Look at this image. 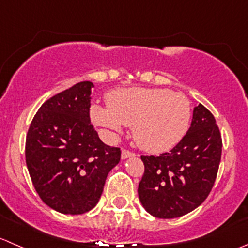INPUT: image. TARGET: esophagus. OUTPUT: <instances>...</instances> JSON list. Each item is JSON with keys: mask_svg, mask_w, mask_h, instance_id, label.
Segmentation results:
<instances>
[{"mask_svg": "<svg viewBox=\"0 0 248 248\" xmlns=\"http://www.w3.org/2000/svg\"><path fill=\"white\" fill-rule=\"evenodd\" d=\"M136 156V154L133 151H129L127 149H122V153H121V157L122 158H128V157H133Z\"/></svg>", "mask_w": 248, "mask_h": 248, "instance_id": "obj_1", "label": "esophagus"}]
</instances>
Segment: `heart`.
<instances>
[{
  "instance_id": "obj_1",
  "label": "heart",
  "mask_w": 248,
  "mask_h": 248,
  "mask_svg": "<svg viewBox=\"0 0 248 248\" xmlns=\"http://www.w3.org/2000/svg\"><path fill=\"white\" fill-rule=\"evenodd\" d=\"M108 109L93 105L95 124L120 133L122 124L132 127L136 143L150 153L173 148L188 131L190 102L183 93L166 88H127L107 97Z\"/></svg>"
}]
</instances>
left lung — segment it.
<instances>
[{
	"mask_svg": "<svg viewBox=\"0 0 248 248\" xmlns=\"http://www.w3.org/2000/svg\"><path fill=\"white\" fill-rule=\"evenodd\" d=\"M222 156V136L212 112L194 108L190 128L168 153L140 156L138 186L143 207L162 219L177 218L201 205L213 188Z\"/></svg>",
	"mask_w": 248,
	"mask_h": 248,
	"instance_id": "8db88e82",
	"label": "left lung"
}]
</instances>
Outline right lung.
<instances>
[{
	"label": "right lung",
	"instance_id": "right-lung-1",
	"mask_svg": "<svg viewBox=\"0 0 248 248\" xmlns=\"http://www.w3.org/2000/svg\"><path fill=\"white\" fill-rule=\"evenodd\" d=\"M83 81L46 100L26 134L25 158L41 200L64 215H82L99 201L121 150L103 143L91 124V88Z\"/></svg>",
	"mask_w": 248,
	"mask_h": 248
}]
</instances>
